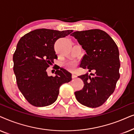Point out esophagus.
I'll return each mask as SVG.
<instances>
[{"label": "esophagus", "instance_id": "obj_1", "mask_svg": "<svg viewBox=\"0 0 134 134\" xmlns=\"http://www.w3.org/2000/svg\"><path fill=\"white\" fill-rule=\"evenodd\" d=\"M76 75H75V74H72V78H76Z\"/></svg>", "mask_w": 134, "mask_h": 134}]
</instances>
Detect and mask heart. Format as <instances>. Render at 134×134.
Wrapping results in <instances>:
<instances>
[{
  "mask_svg": "<svg viewBox=\"0 0 134 134\" xmlns=\"http://www.w3.org/2000/svg\"><path fill=\"white\" fill-rule=\"evenodd\" d=\"M76 64L75 62L74 61H71L69 62L68 63L66 64V67H67V69H69L70 70H74L75 69Z\"/></svg>",
  "mask_w": 134,
  "mask_h": 134,
  "instance_id": "obj_1",
  "label": "heart"
}]
</instances>
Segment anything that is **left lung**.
I'll return each instance as SVG.
<instances>
[{
	"label": "left lung",
	"instance_id": "left-lung-1",
	"mask_svg": "<svg viewBox=\"0 0 134 134\" xmlns=\"http://www.w3.org/2000/svg\"><path fill=\"white\" fill-rule=\"evenodd\" d=\"M70 35L86 53L80 67L94 72L78 76L85 85L75 92L76 99L85 106L98 107L113 93L120 76L118 48L107 33L100 29L76 31Z\"/></svg>",
	"mask_w": 134,
	"mask_h": 134
}]
</instances>
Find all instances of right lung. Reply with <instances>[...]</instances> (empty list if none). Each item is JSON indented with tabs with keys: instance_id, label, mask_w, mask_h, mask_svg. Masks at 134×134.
I'll return each instance as SVG.
<instances>
[{
	"instance_id": "right-lung-1",
	"label": "right lung",
	"mask_w": 134,
	"mask_h": 134,
	"mask_svg": "<svg viewBox=\"0 0 134 134\" xmlns=\"http://www.w3.org/2000/svg\"><path fill=\"white\" fill-rule=\"evenodd\" d=\"M73 30L35 29L21 38L13 54V70L18 87L28 102L35 107H46L57 100L62 84L72 80L65 69L56 70L54 76L46 69L58 59L54 43L70 34Z\"/></svg>"
}]
</instances>
